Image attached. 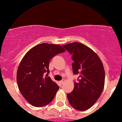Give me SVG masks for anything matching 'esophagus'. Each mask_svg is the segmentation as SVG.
<instances>
[{"instance_id": "esophagus-1", "label": "esophagus", "mask_w": 122, "mask_h": 122, "mask_svg": "<svg viewBox=\"0 0 122 122\" xmlns=\"http://www.w3.org/2000/svg\"><path fill=\"white\" fill-rule=\"evenodd\" d=\"M64 82H65V80H62L61 81L59 82V83H60V84L61 85H62L64 83Z\"/></svg>"}]
</instances>
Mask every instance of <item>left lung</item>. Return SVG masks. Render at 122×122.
Wrapping results in <instances>:
<instances>
[{
	"label": "left lung",
	"instance_id": "1",
	"mask_svg": "<svg viewBox=\"0 0 122 122\" xmlns=\"http://www.w3.org/2000/svg\"><path fill=\"white\" fill-rule=\"evenodd\" d=\"M71 55L73 74L78 76L68 100L78 111H86L97 102L105 84V70L99 56L89 47L79 42L63 45Z\"/></svg>",
	"mask_w": 122,
	"mask_h": 122
}]
</instances>
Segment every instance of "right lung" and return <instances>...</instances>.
I'll return each mask as SVG.
<instances>
[{
  "label": "right lung",
  "instance_id": "1",
  "mask_svg": "<svg viewBox=\"0 0 122 122\" xmlns=\"http://www.w3.org/2000/svg\"><path fill=\"white\" fill-rule=\"evenodd\" d=\"M60 45L43 43L31 48L22 59L17 82L24 98L34 107H42L53 100L59 87L49 77L52 57L65 52Z\"/></svg>",
  "mask_w": 122,
  "mask_h": 122
}]
</instances>
